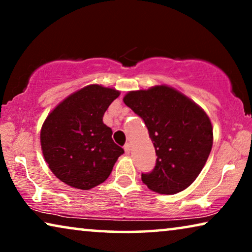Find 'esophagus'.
<instances>
[{"label":"esophagus","mask_w":252,"mask_h":252,"mask_svg":"<svg viewBox=\"0 0 252 252\" xmlns=\"http://www.w3.org/2000/svg\"><path fill=\"white\" fill-rule=\"evenodd\" d=\"M124 150H125L126 154H129L130 153V144L129 143H126L125 147H124Z\"/></svg>","instance_id":"1"}]
</instances>
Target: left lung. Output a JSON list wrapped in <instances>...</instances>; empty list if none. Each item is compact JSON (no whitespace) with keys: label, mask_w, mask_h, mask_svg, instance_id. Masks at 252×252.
<instances>
[{"label":"left lung","mask_w":252,"mask_h":252,"mask_svg":"<svg viewBox=\"0 0 252 252\" xmlns=\"http://www.w3.org/2000/svg\"><path fill=\"white\" fill-rule=\"evenodd\" d=\"M124 103L143 119L156 150V166L141 175L143 184L165 195L188 188L212 149V125L204 110L165 85L127 93Z\"/></svg>","instance_id":"8db88e82"}]
</instances>
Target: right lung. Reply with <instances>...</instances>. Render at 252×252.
Segmentation results:
<instances>
[{
  "mask_svg": "<svg viewBox=\"0 0 252 252\" xmlns=\"http://www.w3.org/2000/svg\"><path fill=\"white\" fill-rule=\"evenodd\" d=\"M119 95L101 85L86 86L67 96L44 120L40 134L44 160L64 184L88 190L109 178L124 149L113 142L103 116Z\"/></svg>",
  "mask_w": 252,
  "mask_h": 252,
  "instance_id": "add662e5",
  "label": "right lung"
}]
</instances>
